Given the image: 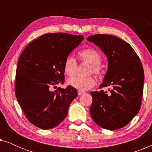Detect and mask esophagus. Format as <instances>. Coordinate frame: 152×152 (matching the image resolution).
I'll return each instance as SVG.
<instances>
[{"mask_svg":"<svg viewBox=\"0 0 152 152\" xmlns=\"http://www.w3.org/2000/svg\"><path fill=\"white\" fill-rule=\"evenodd\" d=\"M77 93H78V95H81L82 94H84V93H85L84 91H77Z\"/></svg>","mask_w":152,"mask_h":152,"instance_id":"esophagus-1","label":"esophagus"}]
</instances>
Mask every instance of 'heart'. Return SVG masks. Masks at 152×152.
Returning a JSON list of instances; mask_svg holds the SVG:
<instances>
[{
    "label": "heart",
    "mask_w": 152,
    "mask_h": 152,
    "mask_svg": "<svg viewBox=\"0 0 152 152\" xmlns=\"http://www.w3.org/2000/svg\"><path fill=\"white\" fill-rule=\"evenodd\" d=\"M79 57L82 61L91 64L88 74L93 73L95 75L99 76L102 73L100 64L102 61L101 55L98 51L93 48H86L80 51L78 54ZM77 61L72 57L68 56L64 60V72L69 77L75 75L77 70ZM69 86L80 91L88 90L95 86V80L92 76L87 77H74L67 81Z\"/></svg>",
    "instance_id": "heart-1"
}]
</instances>
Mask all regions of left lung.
I'll return each mask as SVG.
<instances>
[{"label":"left lung","mask_w":152,"mask_h":152,"mask_svg":"<svg viewBox=\"0 0 152 152\" xmlns=\"http://www.w3.org/2000/svg\"><path fill=\"white\" fill-rule=\"evenodd\" d=\"M86 40L98 46L107 57L108 69L99 88L112 87L109 94L102 90L91 92V116L102 128L119 129L140 111L144 84L142 64L133 48L118 37L97 34Z\"/></svg>","instance_id":"8db88e82"}]
</instances>
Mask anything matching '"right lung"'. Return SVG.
Listing matches in <instances>:
<instances>
[{
    "mask_svg": "<svg viewBox=\"0 0 152 152\" xmlns=\"http://www.w3.org/2000/svg\"><path fill=\"white\" fill-rule=\"evenodd\" d=\"M84 39L82 35L49 33L32 41L22 52L16 68L15 94L32 124L50 129L67 115L77 96L73 87H53L64 82V60Z\"/></svg>",
    "mask_w": 152,
    "mask_h": 152,
    "instance_id": "obj_1",
    "label": "right lung"
}]
</instances>
